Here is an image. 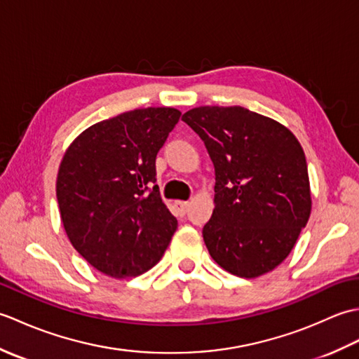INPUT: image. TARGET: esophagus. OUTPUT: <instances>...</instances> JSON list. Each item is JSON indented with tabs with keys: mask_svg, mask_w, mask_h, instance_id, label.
Returning <instances> with one entry per match:
<instances>
[{
	"mask_svg": "<svg viewBox=\"0 0 359 359\" xmlns=\"http://www.w3.org/2000/svg\"><path fill=\"white\" fill-rule=\"evenodd\" d=\"M175 207H177V210L180 211V215H185V212H187L188 208H189V202L177 201V202H175Z\"/></svg>",
	"mask_w": 359,
	"mask_h": 359,
	"instance_id": "obj_1",
	"label": "esophagus"
}]
</instances>
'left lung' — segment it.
<instances>
[{"mask_svg":"<svg viewBox=\"0 0 359 359\" xmlns=\"http://www.w3.org/2000/svg\"><path fill=\"white\" fill-rule=\"evenodd\" d=\"M182 120L215 165V210L202 234L228 273L253 279L293 250L311 212L307 160L279 121L242 106H199Z\"/></svg>","mask_w":359,"mask_h":359,"instance_id":"8db88e82","label":"left lung"}]
</instances>
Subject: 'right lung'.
Masks as SVG:
<instances>
[{
    "label": "right lung",
    "mask_w": 359,
    "mask_h": 359,
    "mask_svg": "<svg viewBox=\"0 0 359 359\" xmlns=\"http://www.w3.org/2000/svg\"><path fill=\"white\" fill-rule=\"evenodd\" d=\"M180 116L175 108L123 112L85 129L65 152L57 174L65 231L106 276L148 271L177 230L154 182L157 152Z\"/></svg>",
    "instance_id": "add662e5"
}]
</instances>
